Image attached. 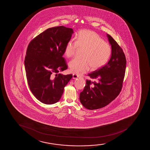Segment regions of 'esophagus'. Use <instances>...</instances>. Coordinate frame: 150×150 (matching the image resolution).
Segmentation results:
<instances>
[{"mask_svg": "<svg viewBox=\"0 0 150 150\" xmlns=\"http://www.w3.org/2000/svg\"><path fill=\"white\" fill-rule=\"evenodd\" d=\"M79 75H77V74H72V78H73L74 79H77V78H79Z\"/></svg>", "mask_w": 150, "mask_h": 150, "instance_id": "esophagus-1", "label": "esophagus"}]
</instances>
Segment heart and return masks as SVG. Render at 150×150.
I'll return each mask as SVG.
<instances>
[{
	"instance_id": "1",
	"label": "heart",
	"mask_w": 150,
	"mask_h": 150,
	"mask_svg": "<svg viewBox=\"0 0 150 150\" xmlns=\"http://www.w3.org/2000/svg\"><path fill=\"white\" fill-rule=\"evenodd\" d=\"M84 48L81 59H73L69 62L70 71L76 74L86 72L91 67L96 70L107 64L110 57L112 49L110 45L94 31L83 30L79 31L74 38V41H67L64 49L66 57L74 55L76 48Z\"/></svg>"
}]
</instances>
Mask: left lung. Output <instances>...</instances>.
Here are the masks:
<instances>
[{"instance_id": "1", "label": "left lung", "mask_w": 150, "mask_h": 150, "mask_svg": "<svg viewBox=\"0 0 150 150\" xmlns=\"http://www.w3.org/2000/svg\"><path fill=\"white\" fill-rule=\"evenodd\" d=\"M112 48L110 59L105 65L88 74L96 81L86 80L79 100L83 106L93 110L105 107L117 97L122 88L126 59L122 49L110 35L107 34Z\"/></svg>"}]
</instances>
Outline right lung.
<instances>
[{
	"label": "right lung",
	"mask_w": 150,
	"mask_h": 150,
	"mask_svg": "<svg viewBox=\"0 0 150 150\" xmlns=\"http://www.w3.org/2000/svg\"><path fill=\"white\" fill-rule=\"evenodd\" d=\"M74 30L59 26L49 28L33 39L28 46L24 67L29 88L40 102H59L72 74H57L67 67L62 55ZM54 74L55 76H53Z\"/></svg>",
	"instance_id": "add662e5"
}]
</instances>
